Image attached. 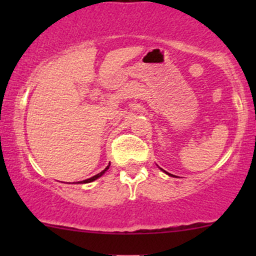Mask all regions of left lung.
<instances>
[{
  "instance_id": "obj_1",
  "label": "left lung",
  "mask_w": 256,
  "mask_h": 256,
  "mask_svg": "<svg viewBox=\"0 0 256 256\" xmlns=\"http://www.w3.org/2000/svg\"><path fill=\"white\" fill-rule=\"evenodd\" d=\"M166 173H167V172H166Z\"/></svg>"
}]
</instances>
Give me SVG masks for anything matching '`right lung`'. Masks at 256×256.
<instances>
[{"instance_id": "add662e5", "label": "right lung", "mask_w": 256, "mask_h": 256, "mask_svg": "<svg viewBox=\"0 0 256 256\" xmlns=\"http://www.w3.org/2000/svg\"><path fill=\"white\" fill-rule=\"evenodd\" d=\"M110 165H108L107 167H106V168L104 170V171H102V172H100V173H98V174H96V176H94V177H91V178H89V179H85V180H83V182H80V183H91V182L96 180V179H98V178H100V177H101V176H102V174H104V173L106 171H107V170H108V168H110ZM78 183H79V182H78Z\"/></svg>"}]
</instances>
